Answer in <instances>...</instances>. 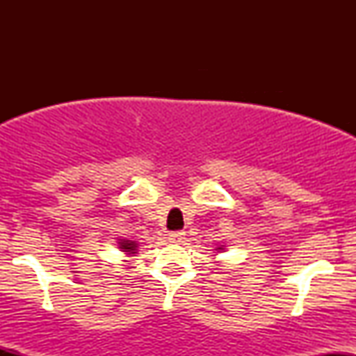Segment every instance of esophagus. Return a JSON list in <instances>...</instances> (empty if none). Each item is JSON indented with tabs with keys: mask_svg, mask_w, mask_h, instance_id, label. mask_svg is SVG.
I'll list each match as a JSON object with an SVG mask.
<instances>
[{
	"mask_svg": "<svg viewBox=\"0 0 356 356\" xmlns=\"http://www.w3.org/2000/svg\"><path fill=\"white\" fill-rule=\"evenodd\" d=\"M184 239H186V232H184V231L169 232V241H170V243H184Z\"/></svg>",
	"mask_w": 356,
	"mask_h": 356,
	"instance_id": "obj_1",
	"label": "esophagus"
}]
</instances>
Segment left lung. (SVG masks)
<instances>
[{
    "instance_id": "obj_1",
    "label": "left lung",
    "mask_w": 356,
    "mask_h": 356,
    "mask_svg": "<svg viewBox=\"0 0 356 356\" xmlns=\"http://www.w3.org/2000/svg\"><path fill=\"white\" fill-rule=\"evenodd\" d=\"M219 249H220V248H219Z\"/></svg>"
}]
</instances>
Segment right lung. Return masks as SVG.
Returning a JSON list of instances; mask_svg holds the SVG:
<instances>
[{
	"instance_id": "1",
	"label": "right lung",
	"mask_w": 356,
	"mask_h": 356,
	"mask_svg": "<svg viewBox=\"0 0 356 356\" xmlns=\"http://www.w3.org/2000/svg\"><path fill=\"white\" fill-rule=\"evenodd\" d=\"M120 249H124V251H127V252H136L137 244L134 243V241H122Z\"/></svg>"
}]
</instances>
